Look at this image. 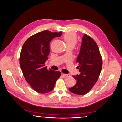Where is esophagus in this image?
I'll use <instances>...</instances> for the list:
<instances>
[{
  "instance_id": "esophagus-1",
  "label": "esophagus",
  "mask_w": 122,
  "mask_h": 122,
  "mask_svg": "<svg viewBox=\"0 0 122 122\" xmlns=\"http://www.w3.org/2000/svg\"><path fill=\"white\" fill-rule=\"evenodd\" d=\"M62 75L65 77H68L70 76V74H62Z\"/></svg>"
}]
</instances>
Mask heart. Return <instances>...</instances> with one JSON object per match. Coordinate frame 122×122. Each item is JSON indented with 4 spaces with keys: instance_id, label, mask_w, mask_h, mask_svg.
<instances>
[{
    "instance_id": "1",
    "label": "heart",
    "mask_w": 122,
    "mask_h": 122,
    "mask_svg": "<svg viewBox=\"0 0 122 122\" xmlns=\"http://www.w3.org/2000/svg\"><path fill=\"white\" fill-rule=\"evenodd\" d=\"M64 39L68 46H74L77 43V40H78L77 35L74 32L66 33L64 35Z\"/></svg>"
}]
</instances>
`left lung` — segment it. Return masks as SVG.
Masks as SVG:
<instances>
[{"mask_svg": "<svg viewBox=\"0 0 122 122\" xmlns=\"http://www.w3.org/2000/svg\"><path fill=\"white\" fill-rule=\"evenodd\" d=\"M76 62L80 74L73 76L76 80L71 93L78 95L88 93L99 78L102 67V58L97 43L89 36L84 34Z\"/></svg>", "mask_w": 122, "mask_h": 122, "instance_id": "left-lung-1", "label": "left lung"}]
</instances>
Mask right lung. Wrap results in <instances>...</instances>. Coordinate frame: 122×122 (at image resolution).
<instances>
[{"instance_id": "1", "label": "right lung", "mask_w": 122, "mask_h": 122, "mask_svg": "<svg viewBox=\"0 0 122 122\" xmlns=\"http://www.w3.org/2000/svg\"><path fill=\"white\" fill-rule=\"evenodd\" d=\"M61 35V31L40 32L28 38L22 48L19 62L23 76L32 89L39 93L52 91L61 75L60 72L47 69L45 63L50 52L51 41Z\"/></svg>"}]
</instances>
